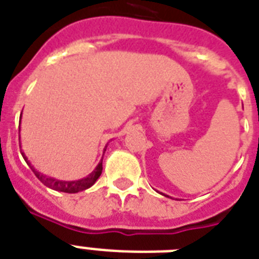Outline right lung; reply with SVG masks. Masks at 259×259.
<instances>
[{
  "label": "right lung",
  "mask_w": 259,
  "mask_h": 259,
  "mask_svg": "<svg viewBox=\"0 0 259 259\" xmlns=\"http://www.w3.org/2000/svg\"><path fill=\"white\" fill-rule=\"evenodd\" d=\"M105 150H106V146L105 149H104V153H105ZM22 156H23V159L26 160V163L30 166L32 172L35 174V177L38 178V179L40 180L45 186H47L49 188H52V190L59 191V192L76 193V192H80V191L87 190V188L92 187L93 184L96 183V180L99 179L101 172H103V159H101L99 162V164L96 166V168L89 174L88 177L82 178V179H79V180H59V179H55V178L47 177V175H45V174L42 172H39L36 168H34V166H31V163H30V160L27 159V156L25 155V153H22Z\"/></svg>",
  "instance_id": "obj_1"
}]
</instances>
